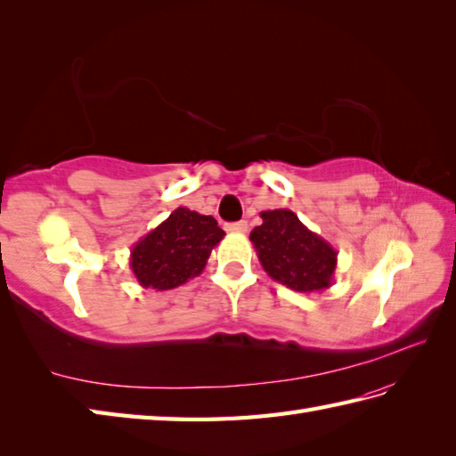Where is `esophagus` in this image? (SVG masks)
<instances>
[{
  "instance_id": "esophagus-1",
  "label": "esophagus",
  "mask_w": 456,
  "mask_h": 456,
  "mask_svg": "<svg viewBox=\"0 0 456 456\" xmlns=\"http://www.w3.org/2000/svg\"><path fill=\"white\" fill-rule=\"evenodd\" d=\"M227 231H231V233H247V231H248V223H247V221L229 223V225H227Z\"/></svg>"
}]
</instances>
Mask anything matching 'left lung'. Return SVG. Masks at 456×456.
<instances>
[{
  "instance_id": "1",
  "label": "left lung",
  "mask_w": 456,
  "mask_h": 456,
  "mask_svg": "<svg viewBox=\"0 0 456 456\" xmlns=\"http://www.w3.org/2000/svg\"><path fill=\"white\" fill-rule=\"evenodd\" d=\"M263 225L250 231L265 273L294 292H323L333 286L337 250L307 229L289 209L260 211Z\"/></svg>"
}]
</instances>
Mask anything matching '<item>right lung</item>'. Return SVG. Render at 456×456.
I'll return each instance as SVG.
<instances>
[{
  "instance_id": "obj_1",
  "label": "right lung",
  "mask_w": 456,
  "mask_h": 456,
  "mask_svg": "<svg viewBox=\"0 0 456 456\" xmlns=\"http://www.w3.org/2000/svg\"><path fill=\"white\" fill-rule=\"evenodd\" d=\"M223 237L225 231L211 216L178 208L133 245L129 266L142 288H178L203 273Z\"/></svg>"
}]
</instances>
